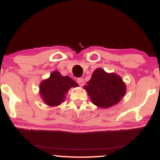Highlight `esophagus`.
<instances>
[{
	"label": "esophagus",
	"mask_w": 160,
	"mask_h": 160,
	"mask_svg": "<svg viewBox=\"0 0 160 160\" xmlns=\"http://www.w3.org/2000/svg\"><path fill=\"white\" fill-rule=\"evenodd\" d=\"M78 82L80 86H82L84 85V84H85V81H84L83 78H80L78 79Z\"/></svg>",
	"instance_id": "esophagus-1"
}]
</instances>
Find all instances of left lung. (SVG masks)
I'll return each mask as SVG.
<instances>
[{
	"instance_id": "left-lung-1",
	"label": "left lung",
	"mask_w": 160,
	"mask_h": 160,
	"mask_svg": "<svg viewBox=\"0 0 160 160\" xmlns=\"http://www.w3.org/2000/svg\"><path fill=\"white\" fill-rule=\"evenodd\" d=\"M92 103L102 108H110L117 104L126 93V86L118 75L108 74L98 68L92 78L84 86Z\"/></svg>"
}]
</instances>
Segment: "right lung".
Instances as JSON below:
<instances>
[{
    "label": "right lung",
    "mask_w": 160,
    "mask_h": 160,
    "mask_svg": "<svg viewBox=\"0 0 160 160\" xmlns=\"http://www.w3.org/2000/svg\"><path fill=\"white\" fill-rule=\"evenodd\" d=\"M78 84L68 76H62L58 71H53L49 79L41 82L40 92L42 98L49 106H58L64 101L65 93L71 87Z\"/></svg>",
    "instance_id": "1"
}]
</instances>
